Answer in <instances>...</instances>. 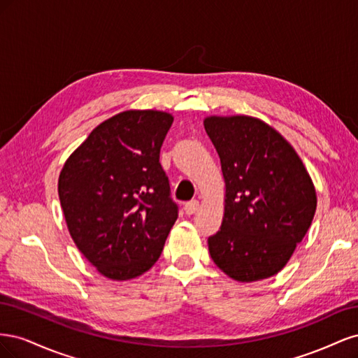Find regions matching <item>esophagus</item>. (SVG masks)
<instances>
[{
	"label": "esophagus",
	"instance_id": "esophagus-1",
	"mask_svg": "<svg viewBox=\"0 0 358 358\" xmlns=\"http://www.w3.org/2000/svg\"><path fill=\"white\" fill-rule=\"evenodd\" d=\"M183 210H185L187 215L196 213L199 210V201L197 200H192V201L185 203V206H183Z\"/></svg>",
	"mask_w": 358,
	"mask_h": 358
}]
</instances>
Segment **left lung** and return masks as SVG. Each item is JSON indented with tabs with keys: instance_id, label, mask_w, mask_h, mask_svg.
<instances>
[{
	"instance_id": "8db88e82",
	"label": "left lung",
	"mask_w": 358,
	"mask_h": 358,
	"mask_svg": "<svg viewBox=\"0 0 358 358\" xmlns=\"http://www.w3.org/2000/svg\"><path fill=\"white\" fill-rule=\"evenodd\" d=\"M225 183L220 231L208 239L213 263L237 282L275 276L303 241L317 210L309 173L288 140L254 116H208Z\"/></svg>"
}]
</instances>
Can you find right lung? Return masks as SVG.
<instances>
[{
  "instance_id": "right-lung-1",
  "label": "right lung",
  "mask_w": 358,
  "mask_h": 358,
  "mask_svg": "<svg viewBox=\"0 0 358 358\" xmlns=\"http://www.w3.org/2000/svg\"><path fill=\"white\" fill-rule=\"evenodd\" d=\"M173 124L162 110H125L96 125L58 179L67 229L96 272L134 279L161 255L178 206L159 149Z\"/></svg>"
}]
</instances>
